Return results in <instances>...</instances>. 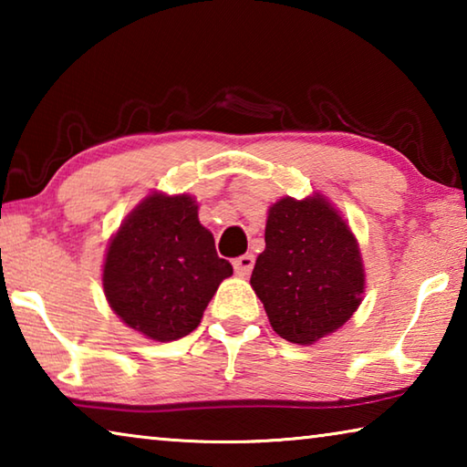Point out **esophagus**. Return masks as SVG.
<instances>
[{"instance_id":"34e87169","label":"esophagus","mask_w":467,"mask_h":467,"mask_svg":"<svg viewBox=\"0 0 467 467\" xmlns=\"http://www.w3.org/2000/svg\"><path fill=\"white\" fill-rule=\"evenodd\" d=\"M233 265H234V272H236V274L247 275V274L253 270V255H249V253H244V255L234 259Z\"/></svg>"}]
</instances>
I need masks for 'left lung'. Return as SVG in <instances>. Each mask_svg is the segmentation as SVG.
I'll list each match as a JSON object with an SVG mask.
<instances>
[{"label":"left lung","mask_w":467,"mask_h":467,"mask_svg":"<svg viewBox=\"0 0 467 467\" xmlns=\"http://www.w3.org/2000/svg\"><path fill=\"white\" fill-rule=\"evenodd\" d=\"M251 286L272 327L292 344H313L352 317L365 292L357 239L321 195L275 202Z\"/></svg>","instance_id":"8db88e82"}]
</instances>
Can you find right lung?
I'll return each mask as SVG.
<instances>
[{"label": "right lung", "instance_id": "1", "mask_svg": "<svg viewBox=\"0 0 467 467\" xmlns=\"http://www.w3.org/2000/svg\"><path fill=\"white\" fill-rule=\"evenodd\" d=\"M233 265L218 257L189 195L152 193L113 236L102 286L125 326L156 342H172L200 326Z\"/></svg>", "mask_w": 467, "mask_h": 467}]
</instances>
